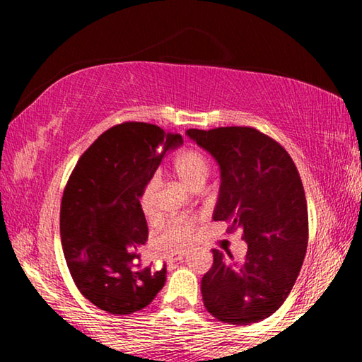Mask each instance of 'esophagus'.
<instances>
[{
	"mask_svg": "<svg viewBox=\"0 0 362 362\" xmlns=\"http://www.w3.org/2000/svg\"><path fill=\"white\" fill-rule=\"evenodd\" d=\"M185 255H187V250H177V252H175V254H173V255H169L166 260H168L169 263L182 262L183 259H185Z\"/></svg>",
	"mask_w": 362,
	"mask_h": 362,
	"instance_id": "34e87169",
	"label": "esophagus"
}]
</instances>
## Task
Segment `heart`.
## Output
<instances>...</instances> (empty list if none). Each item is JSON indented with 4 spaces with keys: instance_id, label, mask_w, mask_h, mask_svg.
I'll return each instance as SVG.
<instances>
[{
    "instance_id": "b5f03b06",
    "label": "heart",
    "mask_w": 362,
    "mask_h": 362,
    "mask_svg": "<svg viewBox=\"0 0 362 362\" xmlns=\"http://www.w3.org/2000/svg\"><path fill=\"white\" fill-rule=\"evenodd\" d=\"M174 174L179 177L188 188L194 189L196 187H203L207 177L211 174V161L201 150H183L174 158L173 161ZM156 177H150L144 183L142 192L139 196V204L142 207L145 216H150L153 212V196L156 189ZM196 217H177L169 220L163 226L161 233L158 236V246L161 249H173L179 246L180 243L187 241L194 230Z\"/></svg>"
}]
</instances>
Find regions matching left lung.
Here are the masks:
<instances>
[{"mask_svg":"<svg viewBox=\"0 0 362 362\" xmlns=\"http://www.w3.org/2000/svg\"><path fill=\"white\" fill-rule=\"evenodd\" d=\"M220 166L214 220L244 230L247 254L235 260L214 249L201 279L206 310L218 321L247 326L272 316L292 291L308 244V209L298 170L276 140L254 127L188 129Z\"/></svg>","mask_w":362,"mask_h":362,"instance_id":"obj_1","label":"left lung"}]
</instances>
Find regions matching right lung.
<instances>
[{
  "mask_svg": "<svg viewBox=\"0 0 362 362\" xmlns=\"http://www.w3.org/2000/svg\"><path fill=\"white\" fill-rule=\"evenodd\" d=\"M183 144L146 122H122L102 134L79 158L64 189L60 238L78 291L110 315H132L166 283L161 269L140 267L137 249L148 226L139 204L144 183L164 155Z\"/></svg>",
  "mask_w": 362,
  "mask_h": 362,
  "instance_id": "add662e5",
  "label": "right lung"
}]
</instances>
